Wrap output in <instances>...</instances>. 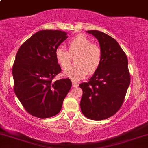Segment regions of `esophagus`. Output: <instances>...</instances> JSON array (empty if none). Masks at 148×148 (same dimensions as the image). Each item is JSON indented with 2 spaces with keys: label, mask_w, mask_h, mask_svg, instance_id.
I'll return each instance as SVG.
<instances>
[{
  "label": "esophagus",
  "mask_w": 148,
  "mask_h": 148,
  "mask_svg": "<svg viewBox=\"0 0 148 148\" xmlns=\"http://www.w3.org/2000/svg\"><path fill=\"white\" fill-rule=\"evenodd\" d=\"M78 86H79V84H78L77 83L75 82V81H72V86H73V87H77Z\"/></svg>",
  "instance_id": "esophagus-1"
}]
</instances>
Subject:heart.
I'll use <instances>...</instances> for the list:
<instances>
[{
    "mask_svg": "<svg viewBox=\"0 0 148 148\" xmlns=\"http://www.w3.org/2000/svg\"><path fill=\"white\" fill-rule=\"evenodd\" d=\"M67 51L62 46H58L55 50V57L62 68L69 65L71 56H76L75 65L71 66L64 70L63 74L74 81L84 79L90 73L97 70L102 60V51L99 45L92 43L86 35L79 34L67 42Z\"/></svg>",
    "mask_w": 148,
    "mask_h": 148,
    "instance_id": "obj_1",
    "label": "heart"
}]
</instances>
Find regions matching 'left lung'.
I'll use <instances>...</instances> for the list:
<instances>
[{"label": "left lung", "mask_w": 148, "mask_h": 148, "mask_svg": "<svg viewBox=\"0 0 148 148\" xmlns=\"http://www.w3.org/2000/svg\"><path fill=\"white\" fill-rule=\"evenodd\" d=\"M97 39L102 51V60L89 81L79 87L83 95L80 106L86 118L105 120L115 114L124 102L130 84L128 60L118 42L98 30H88Z\"/></svg>", "instance_id": "obj_1"}]
</instances>
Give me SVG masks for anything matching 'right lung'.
<instances>
[{"label":"right lung","instance_id":"right-lung-1","mask_svg":"<svg viewBox=\"0 0 148 148\" xmlns=\"http://www.w3.org/2000/svg\"><path fill=\"white\" fill-rule=\"evenodd\" d=\"M67 37L61 30H40L16 53L12 67L14 93L25 111L37 118L57 115L72 87L69 79L53 81L61 72L55 50Z\"/></svg>","mask_w":148,"mask_h":148}]
</instances>
